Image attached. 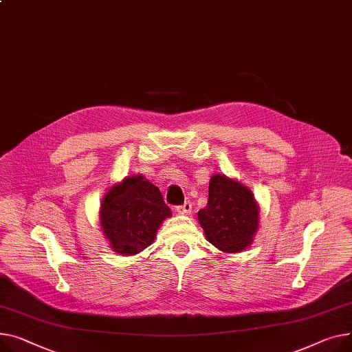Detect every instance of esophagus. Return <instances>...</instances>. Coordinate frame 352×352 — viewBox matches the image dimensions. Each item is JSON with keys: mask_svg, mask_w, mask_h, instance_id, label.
<instances>
[{"mask_svg": "<svg viewBox=\"0 0 352 352\" xmlns=\"http://www.w3.org/2000/svg\"><path fill=\"white\" fill-rule=\"evenodd\" d=\"M175 210H177V212H178L179 215H190L191 210H192V204H191L190 201H186L184 205L177 206Z\"/></svg>", "mask_w": 352, "mask_h": 352, "instance_id": "obj_1", "label": "esophagus"}]
</instances>
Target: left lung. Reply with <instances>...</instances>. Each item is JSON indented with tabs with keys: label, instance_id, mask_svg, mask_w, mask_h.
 <instances>
[{
	"label": "left lung",
	"instance_id": "8db88e82",
	"mask_svg": "<svg viewBox=\"0 0 352 352\" xmlns=\"http://www.w3.org/2000/svg\"><path fill=\"white\" fill-rule=\"evenodd\" d=\"M205 236L222 252L238 253L249 248L259 229V205L252 191L223 174L209 181L208 204L198 212Z\"/></svg>",
	"mask_w": 352,
	"mask_h": 352
}]
</instances>
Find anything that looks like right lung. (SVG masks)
<instances>
[{
    "mask_svg": "<svg viewBox=\"0 0 352 352\" xmlns=\"http://www.w3.org/2000/svg\"><path fill=\"white\" fill-rule=\"evenodd\" d=\"M100 226L113 252L131 256L144 250L171 209L160 190L142 174L113 185L100 205Z\"/></svg>",
    "mask_w": 352,
    "mask_h": 352,
    "instance_id": "1",
    "label": "right lung"
}]
</instances>
